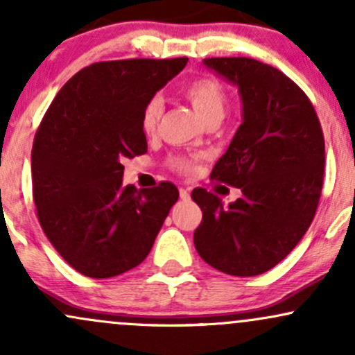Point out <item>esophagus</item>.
<instances>
[{
    "label": "esophagus",
    "instance_id": "1",
    "mask_svg": "<svg viewBox=\"0 0 355 355\" xmlns=\"http://www.w3.org/2000/svg\"><path fill=\"white\" fill-rule=\"evenodd\" d=\"M178 193H180L182 200H189V198H190V190L189 189H180V190H178Z\"/></svg>",
    "mask_w": 355,
    "mask_h": 355
}]
</instances>
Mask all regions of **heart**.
<instances>
[{
    "instance_id": "b5f03b06",
    "label": "heart",
    "mask_w": 355,
    "mask_h": 355,
    "mask_svg": "<svg viewBox=\"0 0 355 355\" xmlns=\"http://www.w3.org/2000/svg\"><path fill=\"white\" fill-rule=\"evenodd\" d=\"M182 93L190 101L195 113L203 123L211 120L220 121L225 115L229 96H227V89L222 85V81L215 76H197L182 88ZM162 112H164V105L158 96H155L145 105L144 112H141V130L146 135H152L157 130ZM168 164L178 172H190L193 168V162L187 157H172Z\"/></svg>"
}]
</instances>
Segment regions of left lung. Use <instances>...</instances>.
<instances>
[{"mask_svg": "<svg viewBox=\"0 0 355 355\" xmlns=\"http://www.w3.org/2000/svg\"><path fill=\"white\" fill-rule=\"evenodd\" d=\"M203 64L239 87L242 125L210 178L237 187L230 205L205 189L191 198L202 209L195 248L229 275L270 270L311 227L324 183L325 145L307 95L282 71L252 58H205Z\"/></svg>", "mask_w": 355, "mask_h": 355, "instance_id": "left-lung-1", "label": "left lung"}]
</instances>
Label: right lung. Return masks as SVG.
Returning a JSON list of instances; mask_svg holds the SVG:
<instances>
[{"mask_svg": "<svg viewBox=\"0 0 355 355\" xmlns=\"http://www.w3.org/2000/svg\"><path fill=\"white\" fill-rule=\"evenodd\" d=\"M189 58L100 61L73 75L44 113L31 150L33 200L56 252L108 279L140 266L178 200L173 183L123 187V160L146 152L141 112Z\"/></svg>", "mask_w": 355, "mask_h": 355, "instance_id": "add662e5", "label": "right lung"}]
</instances>
